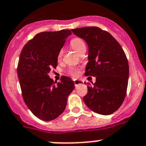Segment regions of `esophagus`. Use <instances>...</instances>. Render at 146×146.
<instances>
[{"label":"esophagus","mask_w":146,"mask_h":146,"mask_svg":"<svg viewBox=\"0 0 146 146\" xmlns=\"http://www.w3.org/2000/svg\"><path fill=\"white\" fill-rule=\"evenodd\" d=\"M73 82H74V84L76 86L78 85V84H84V82H82V81L81 80H78V79H74Z\"/></svg>","instance_id":"34e87169"}]
</instances>
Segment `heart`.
Returning a JSON list of instances; mask_svg holds the SVG:
<instances>
[{
	"label": "heart",
	"instance_id": "heart-1",
	"mask_svg": "<svg viewBox=\"0 0 146 146\" xmlns=\"http://www.w3.org/2000/svg\"><path fill=\"white\" fill-rule=\"evenodd\" d=\"M70 46L72 47V48L75 50V51L78 53L79 54L82 50H83L84 49H86V45L84 42L80 39V38H74L70 41ZM62 50H60L58 54V58L60 59L62 56ZM70 73L73 75H77L78 74V72L75 69H71L70 70Z\"/></svg>",
	"mask_w": 146,
	"mask_h": 146
}]
</instances>
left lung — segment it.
I'll return each instance as SVG.
<instances>
[{
	"instance_id": "left-lung-1",
	"label": "left lung",
	"mask_w": 146,
	"mask_h": 146,
	"mask_svg": "<svg viewBox=\"0 0 146 146\" xmlns=\"http://www.w3.org/2000/svg\"><path fill=\"white\" fill-rule=\"evenodd\" d=\"M76 36L88 45V62L85 76L96 77L87 83L83 98L88 108L96 113L109 115L120 108L126 97L129 80V63L118 42L110 33L98 27L72 29Z\"/></svg>"
}]
</instances>
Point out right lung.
<instances>
[{"instance_id": "right-lung-1", "label": "right lung", "mask_w": 146, "mask_h": 146, "mask_svg": "<svg viewBox=\"0 0 146 146\" xmlns=\"http://www.w3.org/2000/svg\"><path fill=\"white\" fill-rule=\"evenodd\" d=\"M71 34L69 29L39 33L20 54L17 76L23 98L31 112L42 120L59 117L75 88L69 77L62 76L57 83L48 76L51 68L57 66L58 54Z\"/></svg>"}]
</instances>
